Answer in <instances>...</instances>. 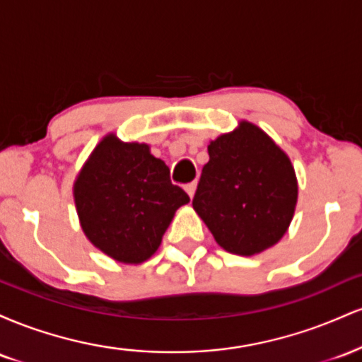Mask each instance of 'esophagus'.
I'll return each mask as SVG.
<instances>
[{
	"instance_id": "obj_1",
	"label": "esophagus",
	"mask_w": 362,
	"mask_h": 362,
	"mask_svg": "<svg viewBox=\"0 0 362 362\" xmlns=\"http://www.w3.org/2000/svg\"><path fill=\"white\" fill-rule=\"evenodd\" d=\"M195 187H197V184H195V182H190V184H187V185H185V192L189 194V197H190V199L194 197V194H195Z\"/></svg>"
}]
</instances>
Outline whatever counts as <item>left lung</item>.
I'll list each match as a JSON object with an SVG mask.
<instances>
[{"label":"left lung","instance_id":"8db88e82","mask_svg":"<svg viewBox=\"0 0 362 362\" xmlns=\"http://www.w3.org/2000/svg\"><path fill=\"white\" fill-rule=\"evenodd\" d=\"M207 151L192 206L216 242L236 255L279 242L298 199L288 155L250 122L211 141Z\"/></svg>","mask_w":362,"mask_h":362}]
</instances>
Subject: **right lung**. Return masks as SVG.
Masks as SVG:
<instances>
[{
  "label": "right lung",
  "mask_w": 362,
  "mask_h": 362,
  "mask_svg": "<svg viewBox=\"0 0 362 362\" xmlns=\"http://www.w3.org/2000/svg\"><path fill=\"white\" fill-rule=\"evenodd\" d=\"M189 201L148 144L120 143L114 134L95 148L74 184L86 238L124 264L149 259L175 211Z\"/></svg>",
  "instance_id": "right-lung-1"
}]
</instances>
